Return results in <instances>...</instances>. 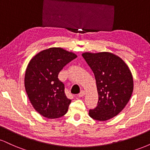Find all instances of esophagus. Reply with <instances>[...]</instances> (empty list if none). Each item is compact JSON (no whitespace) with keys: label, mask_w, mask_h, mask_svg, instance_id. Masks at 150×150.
<instances>
[{"label":"esophagus","mask_w":150,"mask_h":150,"mask_svg":"<svg viewBox=\"0 0 150 150\" xmlns=\"http://www.w3.org/2000/svg\"><path fill=\"white\" fill-rule=\"evenodd\" d=\"M85 91L82 90V91H81L80 94H78V95H77V96H78L79 97H84V96H85Z\"/></svg>","instance_id":"34e87169"}]
</instances>
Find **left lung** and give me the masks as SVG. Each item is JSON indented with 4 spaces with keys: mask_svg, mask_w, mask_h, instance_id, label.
<instances>
[{
    "mask_svg": "<svg viewBox=\"0 0 150 150\" xmlns=\"http://www.w3.org/2000/svg\"><path fill=\"white\" fill-rule=\"evenodd\" d=\"M82 57L94 73L99 101L90 109L93 119L104 121L117 116L128 104L133 90V79L128 65L108 52L84 53Z\"/></svg>",
    "mask_w": 150,
    "mask_h": 150,
    "instance_id": "obj_1",
    "label": "left lung"
}]
</instances>
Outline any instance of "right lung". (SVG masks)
Returning a JSON list of instances; mask_svg holds the SVG:
<instances>
[{"label":"right lung","instance_id":"right-lung-1","mask_svg":"<svg viewBox=\"0 0 150 150\" xmlns=\"http://www.w3.org/2000/svg\"><path fill=\"white\" fill-rule=\"evenodd\" d=\"M77 58L61 48H49L31 60L25 76L27 96L34 109L47 118L64 116L71 100L65 94L64 84L58 79L63 67Z\"/></svg>","mask_w":150,"mask_h":150}]
</instances>
